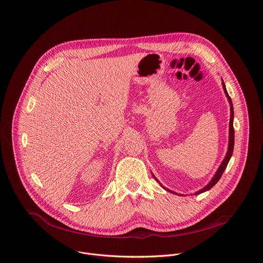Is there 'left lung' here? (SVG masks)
I'll use <instances>...</instances> for the list:
<instances>
[{
  "label": "left lung",
  "instance_id": "left-lung-1",
  "mask_svg": "<svg viewBox=\"0 0 263 263\" xmlns=\"http://www.w3.org/2000/svg\"><path fill=\"white\" fill-rule=\"evenodd\" d=\"M222 85H223V90H224V93H225V95H226V97H227V99H228V101H229V104H230V121H229V142H228V151H227V153H226V156H225V158H224V160L222 161V163L220 164V166H219V168H218V170L216 171V173H215V176L213 177V179L211 180V182L205 186V187H203L202 189H200L199 191H197V192H195L194 193V195H197V194H201V193H203V192H205V191H209L210 189H212L217 183H218V181L220 180V178L222 177V174H223V172H224V170L226 169V167H227V164H228V162H229V160H230V158H231V156H232V153H233V147H234V129H233V118H234V112H233V105H232V101H231V98L229 97V95H228V93H227V90H226V86H225V83H224V81H223V79H222ZM153 177L155 178V176L153 174ZM155 180L160 184V186L163 188V189H165L166 191H168V192H170V193H172V194H178V193H176V192H173V191H171V190H169V189H167V188H165L156 178H155ZM178 195H180V196H182L183 194H178Z\"/></svg>",
  "mask_w": 263,
  "mask_h": 263
}]
</instances>
